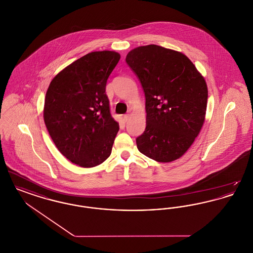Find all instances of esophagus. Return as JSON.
I'll list each match as a JSON object with an SVG mask.
<instances>
[{
	"mask_svg": "<svg viewBox=\"0 0 253 253\" xmlns=\"http://www.w3.org/2000/svg\"><path fill=\"white\" fill-rule=\"evenodd\" d=\"M131 115H132V114H131V112H129L128 114L124 115V116H123V121H125V122H127V121L129 120V118L131 117Z\"/></svg>",
	"mask_w": 253,
	"mask_h": 253,
	"instance_id": "1",
	"label": "esophagus"
}]
</instances>
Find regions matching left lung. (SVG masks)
Instances as JSON below:
<instances>
[{
	"instance_id": "obj_1",
	"label": "left lung",
	"mask_w": 253,
	"mask_h": 253,
	"mask_svg": "<svg viewBox=\"0 0 253 253\" xmlns=\"http://www.w3.org/2000/svg\"><path fill=\"white\" fill-rule=\"evenodd\" d=\"M126 62L139 80L146 99V128L136 137L138 151L158 162L179 158L204 123V78L184 54L156 44L132 49Z\"/></svg>"
}]
</instances>
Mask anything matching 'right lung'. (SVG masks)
Returning <instances> with one entry per match:
<instances>
[{"label":"right lung","instance_id":"add662e5","mask_svg":"<svg viewBox=\"0 0 253 253\" xmlns=\"http://www.w3.org/2000/svg\"><path fill=\"white\" fill-rule=\"evenodd\" d=\"M121 59L114 51L92 52L74 61L50 83L43 119L62 156L84 168L111 155L119 123L105 93L110 74Z\"/></svg>","mask_w":253,"mask_h":253}]
</instances>
